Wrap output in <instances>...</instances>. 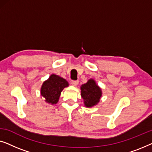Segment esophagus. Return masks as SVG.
<instances>
[{"mask_svg":"<svg viewBox=\"0 0 152 152\" xmlns=\"http://www.w3.org/2000/svg\"><path fill=\"white\" fill-rule=\"evenodd\" d=\"M78 84H79V81H77V80H72V81H71V84L72 85V86H76Z\"/></svg>","mask_w":152,"mask_h":152,"instance_id":"34e87169","label":"esophagus"}]
</instances>
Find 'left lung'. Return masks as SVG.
<instances>
[{
	"instance_id": "obj_1",
	"label": "left lung",
	"mask_w": 152,
	"mask_h": 152,
	"mask_svg": "<svg viewBox=\"0 0 152 152\" xmlns=\"http://www.w3.org/2000/svg\"><path fill=\"white\" fill-rule=\"evenodd\" d=\"M102 90L95 81L90 79L86 84L81 86V95L85 107H92L97 104L102 97Z\"/></svg>"
}]
</instances>
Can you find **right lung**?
<instances>
[{"instance_id": "1", "label": "right lung", "mask_w": 152, "mask_h": 152, "mask_svg": "<svg viewBox=\"0 0 152 152\" xmlns=\"http://www.w3.org/2000/svg\"><path fill=\"white\" fill-rule=\"evenodd\" d=\"M68 82L65 79L53 74L48 80L43 83L41 88V94L47 103L56 104L59 101L61 91L68 86Z\"/></svg>"}]
</instances>
